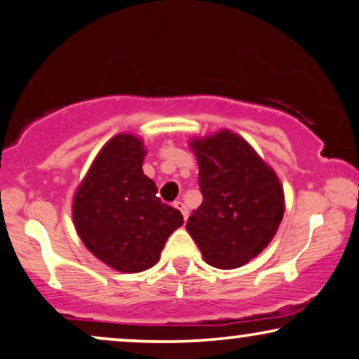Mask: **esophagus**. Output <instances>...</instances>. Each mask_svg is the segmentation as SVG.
I'll use <instances>...</instances> for the list:
<instances>
[{"label":"esophagus","mask_w":359,"mask_h":359,"mask_svg":"<svg viewBox=\"0 0 359 359\" xmlns=\"http://www.w3.org/2000/svg\"><path fill=\"white\" fill-rule=\"evenodd\" d=\"M174 207L179 210L180 213H182V217H184V219L185 222H187V218H189V210H187V207H185V203L182 202V200H177V202H174Z\"/></svg>","instance_id":"esophagus-1"}]
</instances>
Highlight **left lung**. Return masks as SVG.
<instances>
[{
    "mask_svg": "<svg viewBox=\"0 0 359 359\" xmlns=\"http://www.w3.org/2000/svg\"><path fill=\"white\" fill-rule=\"evenodd\" d=\"M203 202L187 231L203 261L236 269L266 250L284 217V189L271 165L240 135L219 130L192 137Z\"/></svg>",
    "mask_w": 359,
    "mask_h": 359,
    "instance_id": "left-lung-1",
    "label": "left lung"
}]
</instances>
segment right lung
<instances>
[{
  "label": "right lung",
  "mask_w": 359,
  "mask_h": 359,
  "mask_svg": "<svg viewBox=\"0 0 359 359\" xmlns=\"http://www.w3.org/2000/svg\"><path fill=\"white\" fill-rule=\"evenodd\" d=\"M140 136L119 133L104 144L76 187L72 218L92 255L114 271L135 274L159 261L167 238L182 226L179 210L162 203L142 172Z\"/></svg>",
  "instance_id": "right-lung-1"
}]
</instances>
